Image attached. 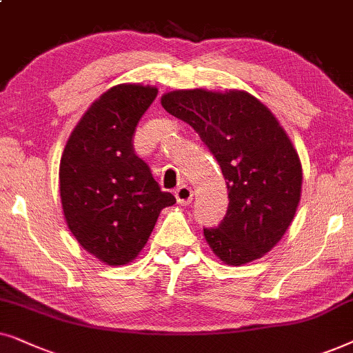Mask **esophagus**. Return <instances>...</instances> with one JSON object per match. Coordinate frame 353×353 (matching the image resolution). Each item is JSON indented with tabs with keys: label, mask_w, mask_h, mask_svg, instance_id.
<instances>
[{
	"label": "esophagus",
	"mask_w": 353,
	"mask_h": 353,
	"mask_svg": "<svg viewBox=\"0 0 353 353\" xmlns=\"http://www.w3.org/2000/svg\"><path fill=\"white\" fill-rule=\"evenodd\" d=\"M174 194H176L177 203L182 205V206L189 205L190 201H192V199H194V192H192V189H190L189 185H181L179 189H176V192H174Z\"/></svg>",
	"instance_id": "obj_1"
}]
</instances>
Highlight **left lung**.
<instances>
[{
    "label": "left lung",
    "mask_w": 353,
    "mask_h": 353,
    "mask_svg": "<svg viewBox=\"0 0 353 353\" xmlns=\"http://www.w3.org/2000/svg\"><path fill=\"white\" fill-rule=\"evenodd\" d=\"M161 105L195 129L223 171L229 206L218 228L203 229L210 248L232 266L261 258L289 229L302 192V164L285 130L243 90H174Z\"/></svg>",
    "instance_id": "1"
}]
</instances>
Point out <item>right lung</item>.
<instances>
[{"label": "right lung", "mask_w": 353, "mask_h": 353, "mask_svg": "<svg viewBox=\"0 0 353 353\" xmlns=\"http://www.w3.org/2000/svg\"><path fill=\"white\" fill-rule=\"evenodd\" d=\"M158 88L121 83L88 108L59 164L61 203L77 242L111 266L139 255L159 213L176 203L159 189L132 139Z\"/></svg>", "instance_id": "add662e5"}]
</instances>
